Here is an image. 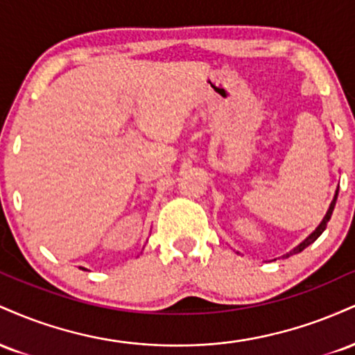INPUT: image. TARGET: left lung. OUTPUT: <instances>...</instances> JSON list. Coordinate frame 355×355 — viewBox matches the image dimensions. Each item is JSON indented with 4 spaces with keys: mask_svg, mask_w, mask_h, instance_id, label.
<instances>
[{
    "mask_svg": "<svg viewBox=\"0 0 355 355\" xmlns=\"http://www.w3.org/2000/svg\"><path fill=\"white\" fill-rule=\"evenodd\" d=\"M337 195H339V189L336 190V195H334V200L331 202V207H329V210H327V214H325V217L322 218V222L319 223V227H317L315 230L312 232L311 235H309L307 239L304 240L302 243H299V245H297L295 248H292L291 252H288V254H285L284 257H291V255H294V254H299V252H302L304 248H307L309 245H311V243H313L315 242L317 239L320 237L322 235V232L325 230V227H327V223H329V220H331V217H332V211H334V207H336V202H337Z\"/></svg>",
    "mask_w": 355,
    "mask_h": 355,
    "instance_id": "obj_1",
    "label": "left lung"
}]
</instances>
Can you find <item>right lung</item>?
<instances>
[{
  "mask_svg": "<svg viewBox=\"0 0 355 355\" xmlns=\"http://www.w3.org/2000/svg\"><path fill=\"white\" fill-rule=\"evenodd\" d=\"M83 270H87V268H83Z\"/></svg>",
  "mask_w": 355,
  "mask_h": 355,
  "instance_id": "right-lung-1",
  "label": "right lung"
}]
</instances>
